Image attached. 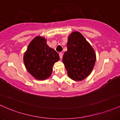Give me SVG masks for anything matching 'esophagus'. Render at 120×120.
<instances>
[{
	"label": "esophagus",
	"instance_id": "obj_1",
	"mask_svg": "<svg viewBox=\"0 0 120 120\" xmlns=\"http://www.w3.org/2000/svg\"><path fill=\"white\" fill-rule=\"evenodd\" d=\"M59 55H60V59L62 58V56H63V54L62 53H59Z\"/></svg>",
	"mask_w": 120,
	"mask_h": 120
}]
</instances>
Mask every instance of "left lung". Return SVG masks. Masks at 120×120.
I'll return each instance as SVG.
<instances>
[{
    "instance_id": "left-lung-1",
    "label": "left lung",
    "mask_w": 120,
    "mask_h": 120,
    "mask_svg": "<svg viewBox=\"0 0 120 120\" xmlns=\"http://www.w3.org/2000/svg\"><path fill=\"white\" fill-rule=\"evenodd\" d=\"M67 48L62 60L67 74L72 80L81 81L90 75L94 68L96 58L95 50L77 31L68 36Z\"/></svg>"
}]
</instances>
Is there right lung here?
<instances>
[{"mask_svg": "<svg viewBox=\"0 0 120 120\" xmlns=\"http://www.w3.org/2000/svg\"><path fill=\"white\" fill-rule=\"evenodd\" d=\"M23 60L28 72L35 79L41 80L50 76L54 64L60 60V56L47 45L44 37L37 36L28 45Z\"/></svg>", "mask_w": 120, "mask_h": 120, "instance_id": "right-lung-1", "label": "right lung"}]
</instances>
